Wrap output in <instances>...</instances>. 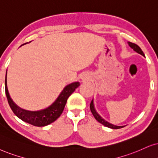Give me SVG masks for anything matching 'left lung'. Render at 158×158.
<instances>
[{"instance_id":"8db88e82","label":"left lung","mask_w":158,"mask_h":158,"mask_svg":"<svg viewBox=\"0 0 158 158\" xmlns=\"http://www.w3.org/2000/svg\"><path fill=\"white\" fill-rule=\"evenodd\" d=\"M128 45L131 48H132L133 50H134L135 52H136L137 53H139L141 55L144 56V54H143V51L141 50V48L139 47L137 44H135L132 43V42H128ZM89 107H90L91 112H92V114H93V115L94 116V117H95V119H96L98 122H99L100 123H101L102 125H104V126L108 127H110V128H112V129H119V128H122V127H124V126H117V125H112V124H110L109 123H108V122L106 121L105 119H103L102 117H101V116H100L97 113V111H95V107H94L93 99L92 100L90 105H89Z\"/></svg>"}]
</instances>
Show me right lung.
I'll list each match as a JSON object with an SVG mask.
<instances>
[{"label":"right lung","mask_w":158,"mask_h":158,"mask_svg":"<svg viewBox=\"0 0 158 158\" xmlns=\"http://www.w3.org/2000/svg\"><path fill=\"white\" fill-rule=\"evenodd\" d=\"M6 75L5 78V91L8 103H9L11 110L17 117H19L23 121L37 127L46 126V125H49V124L55 122L58 118L61 115V114L63 113L69 97L80 85L79 82L77 81V82L71 83L65 86L63 90L60 94L58 98L51 106H49L47 109H42V110L31 111L25 110V109L19 108L15 104L12 99L11 98L7 88Z\"/></svg>","instance_id":"add662e5"}]
</instances>
